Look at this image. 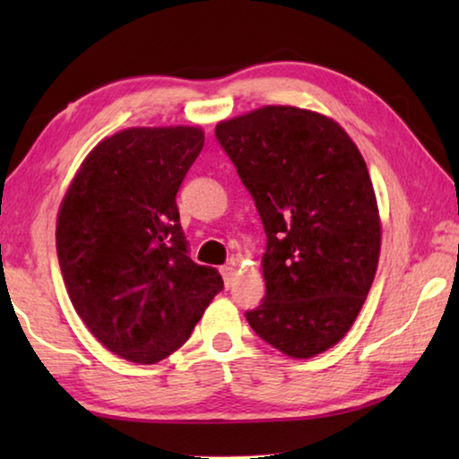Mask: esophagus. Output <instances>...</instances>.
<instances>
[{
  "label": "esophagus",
  "instance_id": "1",
  "mask_svg": "<svg viewBox=\"0 0 459 459\" xmlns=\"http://www.w3.org/2000/svg\"><path fill=\"white\" fill-rule=\"evenodd\" d=\"M221 273H222V279H224V285H227V290H230L232 283H235V267L224 265V267H221Z\"/></svg>",
  "mask_w": 459,
  "mask_h": 459
}]
</instances>
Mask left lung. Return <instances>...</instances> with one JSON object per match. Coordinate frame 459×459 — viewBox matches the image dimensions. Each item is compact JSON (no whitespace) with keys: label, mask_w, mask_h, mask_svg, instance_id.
Here are the masks:
<instances>
[{"label":"left lung","mask_w":459,"mask_h":459,"mask_svg":"<svg viewBox=\"0 0 459 459\" xmlns=\"http://www.w3.org/2000/svg\"><path fill=\"white\" fill-rule=\"evenodd\" d=\"M214 134L267 235V291L247 322L283 354L312 359L352 328L377 273L380 219L367 164L336 121L307 108L269 105Z\"/></svg>","instance_id":"8db88e82"}]
</instances>
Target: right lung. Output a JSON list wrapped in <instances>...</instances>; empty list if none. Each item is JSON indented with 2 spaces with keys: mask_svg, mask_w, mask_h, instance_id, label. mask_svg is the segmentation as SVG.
<instances>
[{
  "mask_svg": "<svg viewBox=\"0 0 459 459\" xmlns=\"http://www.w3.org/2000/svg\"><path fill=\"white\" fill-rule=\"evenodd\" d=\"M202 147L200 127L123 129L84 158L60 204L66 291L92 336L129 362L176 352L224 287L188 257L176 204Z\"/></svg>",
  "mask_w": 459,
  "mask_h": 459,
  "instance_id": "right-lung-1",
  "label": "right lung"
}]
</instances>
